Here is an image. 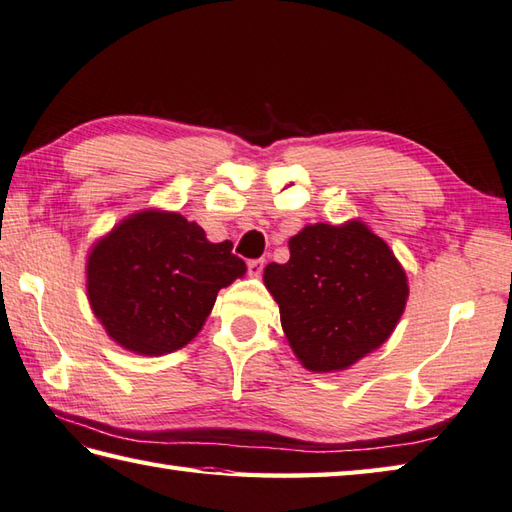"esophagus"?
I'll return each mask as SVG.
<instances>
[{
	"mask_svg": "<svg viewBox=\"0 0 512 512\" xmlns=\"http://www.w3.org/2000/svg\"><path fill=\"white\" fill-rule=\"evenodd\" d=\"M262 270H264V259H250V262H248V275L259 277V275H262Z\"/></svg>",
	"mask_w": 512,
	"mask_h": 512,
	"instance_id": "esophagus-1",
	"label": "esophagus"
}]
</instances>
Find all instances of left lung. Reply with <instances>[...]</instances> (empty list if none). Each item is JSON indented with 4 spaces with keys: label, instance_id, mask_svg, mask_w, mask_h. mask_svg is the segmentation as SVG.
I'll return each instance as SVG.
<instances>
[{
    "label": "left lung",
    "instance_id": "left-lung-1",
    "mask_svg": "<svg viewBox=\"0 0 512 512\" xmlns=\"http://www.w3.org/2000/svg\"><path fill=\"white\" fill-rule=\"evenodd\" d=\"M288 246L290 259L268 264L264 282L299 362L330 373L382 346L408 297L404 268L384 239L359 222L315 224Z\"/></svg>",
    "mask_w": 512,
    "mask_h": 512
}]
</instances>
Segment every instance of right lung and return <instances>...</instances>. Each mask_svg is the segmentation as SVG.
Returning a JSON list of instances; mask_svg holds the SVG:
<instances>
[{"instance_id": "1", "label": "right lung", "mask_w": 512, "mask_h": 512, "mask_svg": "<svg viewBox=\"0 0 512 512\" xmlns=\"http://www.w3.org/2000/svg\"><path fill=\"white\" fill-rule=\"evenodd\" d=\"M244 273L228 239L213 244L179 213L144 210L93 248L88 299L117 344L164 355L199 333L219 290Z\"/></svg>"}]
</instances>
